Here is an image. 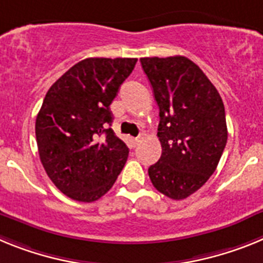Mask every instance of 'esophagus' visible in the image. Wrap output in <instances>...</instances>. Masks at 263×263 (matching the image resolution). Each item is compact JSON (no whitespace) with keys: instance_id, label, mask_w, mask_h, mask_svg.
<instances>
[{"instance_id":"1","label":"esophagus","mask_w":263,"mask_h":263,"mask_svg":"<svg viewBox=\"0 0 263 263\" xmlns=\"http://www.w3.org/2000/svg\"><path fill=\"white\" fill-rule=\"evenodd\" d=\"M132 141H134V144H135V145H138L139 143H140V141H141V136H138V138H135Z\"/></svg>"}]
</instances>
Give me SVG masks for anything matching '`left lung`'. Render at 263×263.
<instances>
[{"label": "left lung", "mask_w": 263, "mask_h": 263, "mask_svg": "<svg viewBox=\"0 0 263 263\" xmlns=\"http://www.w3.org/2000/svg\"><path fill=\"white\" fill-rule=\"evenodd\" d=\"M143 70L159 106V161L148 168L155 188L184 200L216 171L228 140L222 99L206 75L191 59L141 58Z\"/></svg>", "instance_id": "left-lung-1"}]
</instances>
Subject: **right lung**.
Wrapping results in <instances>:
<instances>
[{
    "instance_id": "obj_1",
    "label": "right lung",
    "mask_w": 263,
    "mask_h": 263,
    "mask_svg": "<svg viewBox=\"0 0 263 263\" xmlns=\"http://www.w3.org/2000/svg\"><path fill=\"white\" fill-rule=\"evenodd\" d=\"M136 58L83 59L47 91L36 115L40 159L54 185L67 197L92 202L112 188L128 147L112 124V103Z\"/></svg>"
}]
</instances>
